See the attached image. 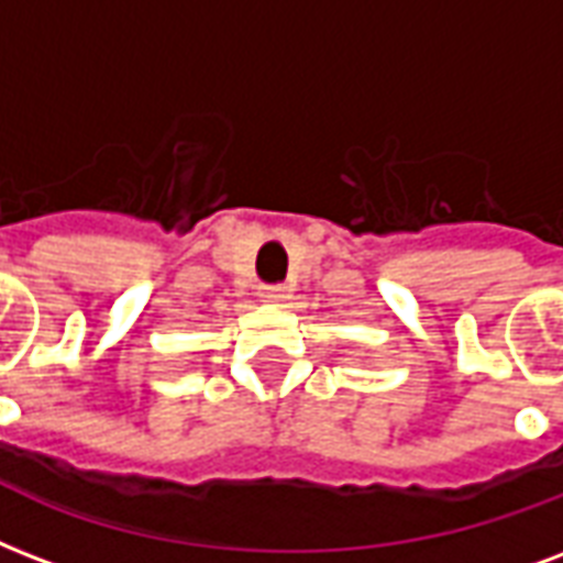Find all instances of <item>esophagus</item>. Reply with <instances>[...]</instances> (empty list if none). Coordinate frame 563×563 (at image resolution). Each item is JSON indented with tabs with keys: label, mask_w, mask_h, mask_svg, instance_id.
<instances>
[{
	"label": "esophagus",
	"mask_w": 563,
	"mask_h": 563,
	"mask_svg": "<svg viewBox=\"0 0 563 563\" xmlns=\"http://www.w3.org/2000/svg\"><path fill=\"white\" fill-rule=\"evenodd\" d=\"M263 298L277 303V300L286 298V286H263Z\"/></svg>",
	"instance_id": "obj_1"
}]
</instances>
